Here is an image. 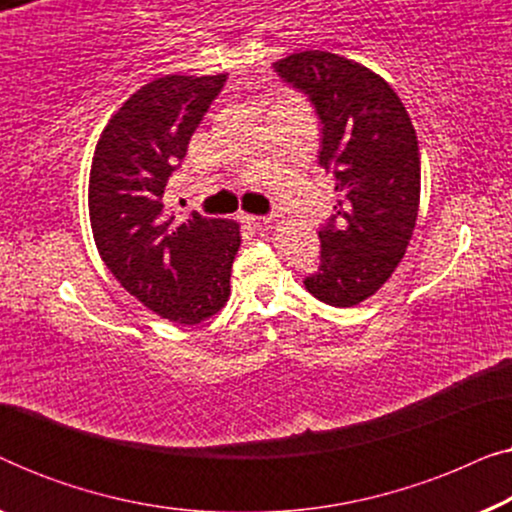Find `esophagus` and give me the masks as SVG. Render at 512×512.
I'll return each instance as SVG.
<instances>
[{"label": "esophagus", "mask_w": 512, "mask_h": 512, "mask_svg": "<svg viewBox=\"0 0 512 512\" xmlns=\"http://www.w3.org/2000/svg\"><path fill=\"white\" fill-rule=\"evenodd\" d=\"M244 223H249L251 228H265L270 223H275V216H254V214H244L242 216Z\"/></svg>", "instance_id": "esophagus-1"}]
</instances>
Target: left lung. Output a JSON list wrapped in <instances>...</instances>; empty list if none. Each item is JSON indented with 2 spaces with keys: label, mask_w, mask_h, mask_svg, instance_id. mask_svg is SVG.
<instances>
[{
  "label": "left lung",
  "mask_w": 512,
  "mask_h": 512,
  "mask_svg": "<svg viewBox=\"0 0 512 512\" xmlns=\"http://www.w3.org/2000/svg\"><path fill=\"white\" fill-rule=\"evenodd\" d=\"M321 121L319 165L335 177V214L319 230V270L305 289L354 307L391 277L419 212V146L401 97L380 74L326 51L275 62Z\"/></svg>",
  "instance_id": "obj_1"
}]
</instances>
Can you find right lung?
I'll return each mask as SVG.
<instances>
[{
    "instance_id": "obj_1",
    "label": "right lung",
    "mask_w": 512,
    "mask_h": 512,
    "mask_svg": "<svg viewBox=\"0 0 512 512\" xmlns=\"http://www.w3.org/2000/svg\"><path fill=\"white\" fill-rule=\"evenodd\" d=\"M226 74L160 76L109 118L95 146L88 212L104 265L130 296L177 324L226 305L240 226L193 212L177 221L163 195Z\"/></svg>"
}]
</instances>
